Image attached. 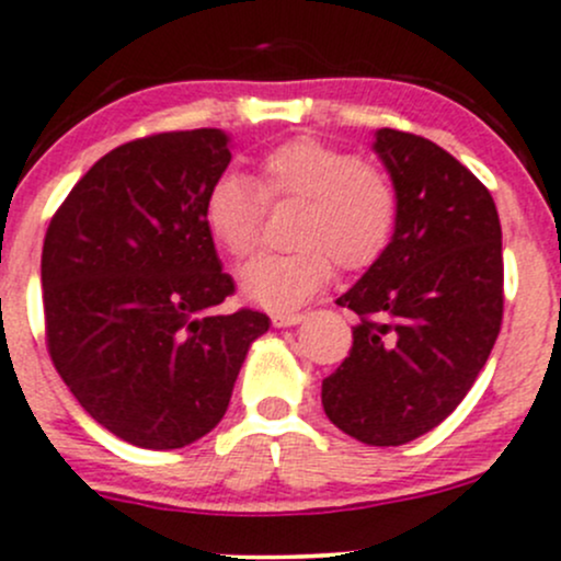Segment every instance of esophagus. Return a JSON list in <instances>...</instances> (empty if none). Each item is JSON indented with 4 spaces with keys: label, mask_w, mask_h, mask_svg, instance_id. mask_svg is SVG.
<instances>
[{
    "label": "esophagus",
    "mask_w": 561,
    "mask_h": 561,
    "mask_svg": "<svg viewBox=\"0 0 561 561\" xmlns=\"http://www.w3.org/2000/svg\"><path fill=\"white\" fill-rule=\"evenodd\" d=\"M304 320L306 314H300V311H274V314H271L274 328H293V325H300Z\"/></svg>",
    "instance_id": "esophagus-1"
}]
</instances>
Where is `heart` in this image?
Wrapping results in <instances>:
<instances>
[{
  "label": "heart",
  "instance_id": "obj_1",
  "mask_svg": "<svg viewBox=\"0 0 561 561\" xmlns=\"http://www.w3.org/2000/svg\"><path fill=\"white\" fill-rule=\"evenodd\" d=\"M261 190L250 176L226 172L204 198L211 239L233 257L255 250L263 196L304 202L296 252H265L239 271L241 296L263 309L290 311L306 304L341 268H368L381 257L398 220L392 182L370 163L328 141L298 137L261 158Z\"/></svg>",
  "mask_w": 561,
  "mask_h": 561
}]
</instances>
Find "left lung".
Returning a JSON list of instances; mask_svg holds the SVG:
<instances>
[{"instance_id": "obj_1", "label": "left lung", "mask_w": 561, "mask_h": 561, "mask_svg": "<svg viewBox=\"0 0 561 561\" xmlns=\"http://www.w3.org/2000/svg\"><path fill=\"white\" fill-rule=\"evenodd\" d=\"M374 152L398 220L339 298L359 322L322 405L352 438L400 446L438 427L486 365L503 322V231L486 187L435 141L379 128Z\"/></svg>"}]
</instances>
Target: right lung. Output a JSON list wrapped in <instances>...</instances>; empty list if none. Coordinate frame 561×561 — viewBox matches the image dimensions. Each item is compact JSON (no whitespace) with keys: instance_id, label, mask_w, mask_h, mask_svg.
<instances>
[{"instance_id":"obj_1","label":"right lung","mask_w":561,"mask_h":561,"mask_svg":"<svg viewBox=\"0 0 561 561\" xmlns=\"http://www.w3.org/2000/svg\"><path fill=\"white\" fill-rule=\"evenodd\" d=\"M228 163L220 128L128 141L88 169L45 233L53 365L93 420L141 449H182L215 430L271 325L261 311L217 309L233 279L204 198Z\"/></svg>"}]
</instances>
